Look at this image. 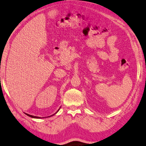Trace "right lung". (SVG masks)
Instances as JSON below:
<instances>
[{"instance_id": "add662e5", "label": "right lung", "mask_w": 146, "mask_h": 146, "mask_svg": "<svg viewBox=\"0 0 146 146\" xmlns=\"http://www.w3.org/2000/svg\"><path fill=\"white\" fill-rule=\"evenodd\" d=\"M58 111H57V112H58ZM56 113H55V114H56ZM27 115H29V116H30V117H34V118H40V117H38V116H34V115H30V114H26ZM53 115H54V114H53ZM50 116H51V115H50ZM48 117H49V116H48Z\"/></svg>"}]
</instances>
